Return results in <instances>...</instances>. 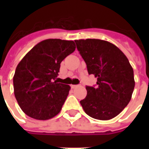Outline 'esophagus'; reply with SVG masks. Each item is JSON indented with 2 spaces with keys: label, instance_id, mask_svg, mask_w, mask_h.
Instances as JSON below:
<instances>
[{
  "label": "esophagus",
  "instance_id": "1",
  "mask_svg": "<svg viewBox=\"0 0 149 149\" xmlns=\"http://www.w3.org/2000/svg\"><path fill=\"white\" fill-rule=\"evenodd\" d=\"M78 85H75V84H72V85H71V88H77Z\"/></svg>",
  "mask_w": 149,
  "mask_h": 149
}]
</instances>
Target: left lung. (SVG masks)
I'll list each match as a JSON object with an SVG mask.
<instances>
[{"mask_svg": "<svg viewBox=\"0 0 149 149\" xmlns=\"http://www.w3.org/2000/svg\"><path fill=\"white\" fill-rule=\"evenodd\" d=\"M88 74L97 78L96 88L86 86L80 101L86 114L108 120L120 114L131 100L135 87L133 69L126 56L112 43L99 39L76 40Z\"/></svg>", "mask_w": 149, "mask_h": 149, "instance_id": "1", "label": "left lung"}]
</instances>
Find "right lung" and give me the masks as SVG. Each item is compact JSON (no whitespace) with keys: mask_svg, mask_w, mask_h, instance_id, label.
Returning <instances> with one entry per match:
<instances>
[{"mask_svg":"<svg viewBox=\"0 0 149 149\" xmlns=\"http://www.w3.org/2000/svg\"><path fill=\"white\" fill-rule=\"evenodd\" d=\"M75 49L73 40H45L18 64L13 77L14 95L26 115L45 120L61 112L70 86L57 83L56 77L61 61Z\"/></svg>","mask_w":149,"mask_h":149,"instance_id":"1","label":"right lung"}]
</instances>
